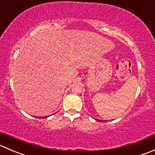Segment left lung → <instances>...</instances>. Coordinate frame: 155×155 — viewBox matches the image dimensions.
Returning a JSON list of instances; mask_svg holds the SVG:
<instances>
[{
    "instance_id": "left-lung-1",
    "label": "left lung",
    "mask_w": 155,
    "mask_h": 155,
    "mask_svg": "<svg viewBox=\"0 0 155 155\" xmlns=\"http://www.w3.org/2000/svg\"><path fill=\"white\" fill-rule=\"evenodd\" d=\"M99 121H101V120H99Z\"/></svg>"
}]
</instances>
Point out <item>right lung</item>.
I'll return each instance as SVG.
<instances>
[{
    "instance_id": "1",
    "label": "right lung",
    "mask_w": 155,
    "mask_h": 155,
    "mask_svg": "<svg viewBox=\"0 0 155 155\" xmlns=\"http://www.w3.org/2000/svg\"><path fill=\"white\" fill-rule=\"evenodd\" d=\"M45 117H43V118H45ZM41 118H42V117H41Z\"/></svg>"
}]
</instances>
